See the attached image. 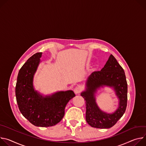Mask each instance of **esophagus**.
<instances>
[{
  "label": "esophagus",
  "mask_w": 146,
  "mask_h": 146,
  "mask_svg": "<svg viewBox=\"0 0 146 146\" xmlns=\"http://www.w3.org/2000/svg\"><path fill=\"white\" fill-rule=\"evenodd\" d=\"M81 90H82V89H81V88L80 87H79V86H76L75 89H74V92H75V94H79L80 92H81Z\"/></svg>",
  "instance_id": "1"
}]
</instances>
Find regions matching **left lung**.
Masks as SVG:
<instances>
[{
	"instance_id": "1",
	"label": "left lung",
	"mask_w": 146,
	"mask_h": 146,
	"mask_svg": "<svg viewBox=\"0 0 146 146\" xmlns=\"http://www.w3.org/2000/svg\"><path fill=\"white\" fill-rule=\"evenodd\" d=\"M104 87L112 88L119 99V107L112 113L102 111L96 103L95 93ZM127 85L123 69L111 54L104 67L92 72L87 78L85 89L80 95L86 101V120L92 127L108 129L122 117L127 106Z\"/></svg>"
}]
</instances>
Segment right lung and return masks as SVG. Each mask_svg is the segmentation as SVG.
<instances>
[{"mask_svg": "<svg viewBox=\"0 0 146 146\" xmlns=\"http://www.w3.org/2000/svg\"><path fill=\"white\" fill-rule=\"evenodd\" d=\"M42 54H34L20 70L15 96L19 110L26 119L36 126L48 127L56 125L62 119L67 104L75 94L68 90L43 95L35 89L34 78L41 62Z\"/></svg>", "mask_w": 146, "mask_h": 146, "instance_id": "right-lung-1", "label": "right lung"}]
</instances>
